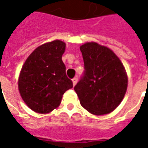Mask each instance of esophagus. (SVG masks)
<instances>
[{
	"label": "esophagus",
	"instance_id": "esophagus-1",
	"mask_svg": "<svg viewBox=\"0 0 148 148\" xmlns=\"http://www.w3.org/2000/svg\"><path fill=\"white\" fill-rule=\"evenodd\" d=\"M77 83V77H74V78L72 79V84H73V86H75Z\"/></svg>",
	"mask_w": 148,
	"mask_h": 148
}]
</instances>
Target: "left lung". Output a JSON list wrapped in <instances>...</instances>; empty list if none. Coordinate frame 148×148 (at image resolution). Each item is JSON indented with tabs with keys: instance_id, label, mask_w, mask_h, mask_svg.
Listing matches in <instances>:
<instances>
[{
	"instance_id": "8db88e82",
	"label": "left lung",
	"mask_w": 148,
	"mask_h": 148,
	"mask_svg": "<svg viewBox=\"0 0 148 148\" xmlns=\"http://www.w3.org/2000/svg\"><path fill=\"white\" fill-rule=\"evenodd\" d=\"M85 72L74 90L83 108L95 115L114 111L128 87V75L122 62L110 49L95 42L81 47Z\"/></svg>"
}]
</instances>
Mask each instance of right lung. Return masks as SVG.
Returning <instances> with one entry per match:
<instances>
[{"label":"right lung","mask_w":148,"mask_h":148,"mask_svg":"<svg viewBox=\"0 0 148 148\" xmlns=\"http://www.w3.org/2000/svg\"><path fill=\"white\" fill-rule=\"evenodd\" d=\"M66 43L54 40L43 43L27 58L18 79L20 96L27 106L38 114H48L61 104L62 95L72 88L66 75L62 57Z\"/></svg>","instance_id":"obj_1"}]
</instances>
